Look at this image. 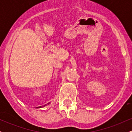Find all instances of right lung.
<instances>
[{
	"mask_svg": "<svg viewBox=\"0 0 132 132\" xmlns=\"http://www.w3.org/2000/svg\"><path fill=\"white\" fill-rule=\"evenodd\" d=\"M50 104V102L48 103V104H45V105H43V106H40V107H36V108H37V109H38V108H42V107H45V106H46V105H49V104Z\"/></svg>",
	"mask_w": 132,
	"mask_h": 132,
	"instance_id": "obj_1",
	"label": "right lung"
}]
</instances>
